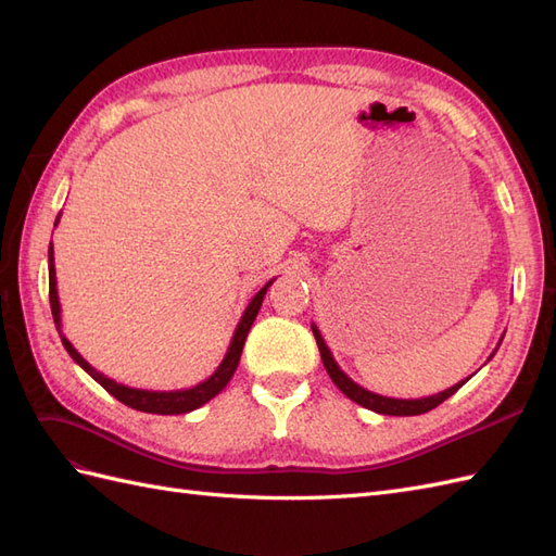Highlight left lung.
Returning a JSON list of instances; mask_svg holds the SVG:
<instances>
[{
    "instance_id": "1",
    "label": "left lung",
    "mask_w": 556,
    "mask_h": 556,
    "mask_svg": "<svg viewBox=\"0 0 556 556\" xmlns=\"http://www.w3.org/2000/svg\"><path fill=\"white\" fill-rule=\"evenodd\" d=\"M311 329H313V336H315L317 348H319V357H323V364H325V368H327L329 378L333 380V384L339 387V390H341L348 399H352L355 403H359V406H364V408H368V410H374V413H380V415L410 417V415L429 413V410H433L435 406H441V403H443L445 399H450V396H452L454 392H457L459 387H462L464 382H468V378H470V376H468L466 380L447 387L445 392H439V394H433V396H425V399H392V396H380V394H376V392L364 390L362 384H357L355 380L348 378V374H343L341 366L336 364V359H333V355H331V350L327 348V343H325V339H323V333H319L317 325H311ZM501 341H503V339H501ZM498 345H501V343H498ZM498 345H496V350H498ZM496 350L492 352L490 359L496 355Z\"/></svg>"
}]
</instances>
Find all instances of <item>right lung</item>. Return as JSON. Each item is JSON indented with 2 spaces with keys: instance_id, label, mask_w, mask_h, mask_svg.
<instances>
[{
  "instance_id": "right-lung-1",
  "label": "right lung",
  "mask_w": 556,
  "mask_h": 556,
  "mask_svg": "<svg viewBox=\"0 0 556 556\" xmlns=\"http://www.w3.org/2000/svg\"><path fill=\"white\" fill-rule=\"evenodd\" d=\"M60 223V215L55 220V227ZM276 278L268 280L264 288L250 299L248 308L243 311L241 319L237 329H233V336H231V343L227 348V355L225 359L220 362V366L215 368V371L206 378L201 380L199 384L194 387H188V390H172V392H157V390H139V387H127L123 382H115L111 378H106L104 374H99L94 366H90L86 359L80 357V352L70 343V339L62 333V315H60V296H58V278H55V257H53V241H50L48 245V296H50V311H53V319H55V327L60 331V339H62V345L64 350L70 352V357L86 371L90 378H94L99 384L104 387V390L115 396L117 401H123L125 406L134 408V410H141V413H153V415H182V413H190V410H197L204 406V403H208L213 396L220 394L227 382L231 380L233 371H237L239 366V359H241V352H243V345H245V339H248V331L252 327V323H255V317L262 308V301H264V294L266 290L271 288V282Z\"/></svg>"
}]
</instances>
